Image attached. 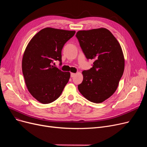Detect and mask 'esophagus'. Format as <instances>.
I'll use <instances>...</instances> for the list:
<instances>
[{
	"mask_svg": "<svg viewBox=\"0 0 147 147\" xmlns=\"http://www.w3.org/2000/svg\"><path fill=\"white\" fill-rule=\"evenodd\" d=\"M76 75V73H71V78H74V77Z\"/></svg>",
	"mask_w": 147,
	"mask_h": 147,
	"instance_id": "esophagus-1",
	"label": "esophagus"
}]
</instances>
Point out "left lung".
I'll return each mask as SVG.
<instances>
[{
	"mask_svg": "<svg viewBox=\"0 0 147 147\" xmlns=\"http://www.w3.org/2000/svg\"><path fill=\"white\" fill-rule=\"evenodd\" d=\"M76 37L86 58L95 61L92 68L82 71L83 79L78 89L88 101L101 103L117 90L124 72L121 47L105 28L80 30Z\"/></svg>",
	"mask_w": 147,
	"mask_h": 147,
	"instance_id": "1",
	"label": "left lung"
}]
</instances>
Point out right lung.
I'll return each instance as SVG.
<instances>
[{
	"label": "right lung",
	"instance_id": "add662e5",
	"mask_svg": "<svg viewBox=\"0 0 147 147\" xmlns=\"http://www.w3.org/2000/svg\"><path fill=\"white\" fill-rule=\"evenodd\" d=\"M75 31L46 27L36 33L23 54L22 71L28 92L42 104L55 101L68 83L70 73L54 67L61 64V51Z\"/></svg>",
	"mask_w": 147,
	"mask_h": 147
}]
</instances>
